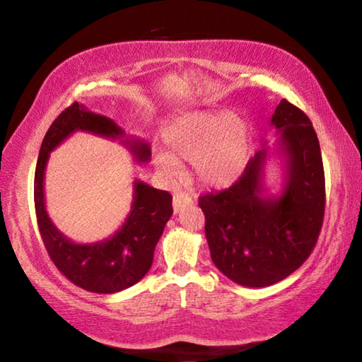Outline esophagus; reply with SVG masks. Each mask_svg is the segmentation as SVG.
I'll return each mask as SVG.
<instances>
[{
    "label": "esophagus",
    "instance_id": "34e87169",
    "mask_svg": "<svg viewBox=\"0 0 362 362\" xmlns=\"http://www.w3.org/2000/svg\"><path fill=\"white\" fill-rule=\"evenodd\" d=\"M192 204H193L192 194L187 193V192L175 193V196H174V212L175 214H179L180 211L185 209L187 206H192Z\"/></svg>",
    "mask_w": 362,
    "mask_h": 362
}]
</instances>
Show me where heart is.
I'll use <instances>...</instances> for the list:
<instances>
[{
  "instance_id": "obj_1",
  "label": "heart",
  "mask_w": 362,
  "mask_h": 362,
  "mask_svg": "<svg viewBox=\"0 0 362 362\" xmlns=\"http://www.w3.org/2000/svg\"><path fill=\"white\" fill-rule=\"evenodd\" d=\"M163 139L168 153H158L159 166L174 173L177 161L193 163L196 177L206 187H230L250 159L249 124L226 110H194L177 116L164 127Z\"/></svg>"
}]
</instances>
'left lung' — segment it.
<instances>
[{"mask_svg":"<svg viewBox=\"0 0 362 362\" xmlns=\"http://www.w3.org/2000/svg\"><path fill=\"white\" fill-rule=\"evenodd\" d=\"M279 137L274 155L283 159V185L269 193L263 145L240 180L199 198L206 216L211 259L233 283L276 284L308 259L320 236L326 183L320 140L302 110L281 100L269 119Z\"/></svg>","mask_w":362,"mask_h":362,"instance_id":"1","label":"left lung"}]
</instances>
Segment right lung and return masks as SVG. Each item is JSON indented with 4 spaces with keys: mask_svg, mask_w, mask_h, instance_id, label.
<instances>
[{
    "mask_svg": "<svg viewBox=\"0 0 362 362\" xmlns=\"http://www.w3.org/2000/svg\"><path fill=\"white\" fill-rule=\"evenodd\" d=\"M84 131L119 142L139 164L150 161V145L127 137L112 118L97 115L79 103L65 108L42 139L35 170V211L45 247L65 278L84 291L115 293L139 283L153 263V252L173 216V196L142 180H134L131 212L119 230L103 241L79 244L66 238L46 211L45 173L51 151L73 132Z\"/></svg>",
    "mask_w": 362,
    "mask_h": 362,
    "instance_id": "obj_1",
    "label": "right lung"
}]
</instances>
